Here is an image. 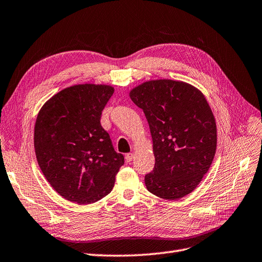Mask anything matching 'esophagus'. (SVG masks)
<instances>
[{
    "label": "esophagus",
    "instance_id": "1",
    "mask_svg": "<svg viewBox=\"0 0 262 262\" xmlns=\"http://www.w3.org/2000/svg\"><path fill=\"white\" fill-rule=\"evenodd\" d=\"M124 158H125V161H127V162H131L132 159L134 158V154H132V152H128V154H125Z\"/></svg>",
    "mask_w": 262,
    "mask_h": 262
}]
</instances>
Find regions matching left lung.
<instances>
[{
    "mask_svg": "<svg viewBox=\"0 0 262 262\" xmlns=\"http://www.w3.org/2000/svg\"><path fill=\"white\" fill-rule=\"evenodd\" d=\"M143 110L152 139L155 167L145 176L148 191L176 201L194 191L217 149L211 108L195 86L168 79L146 81L130 92Z\"/></svg>",
    "mask_w": 262,
    "mask_h": 262,
    "instance_id": "left-lung-1",
    "label": "left lung"
}]
</instances>
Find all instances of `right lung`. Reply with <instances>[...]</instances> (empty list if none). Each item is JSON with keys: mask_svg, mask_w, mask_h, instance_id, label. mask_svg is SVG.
<instances>
[{"mask_svg": "<svg viewBox=\"0 0 262 262\" xmlns=\"http://www.w3.org/2000/svg\"><path fill=\"white\" fill-rule=\"evenodd\" d=\"M114 88L77 84L61 90L40 110L34 150L48 182L65 200L92 204L110 194L124 164L101 125Z\"/></svg>", "mask_w": 262, "mask_h": 262, "instance_id": "right-lung-1", "label": "right lung"}]
</instances>
